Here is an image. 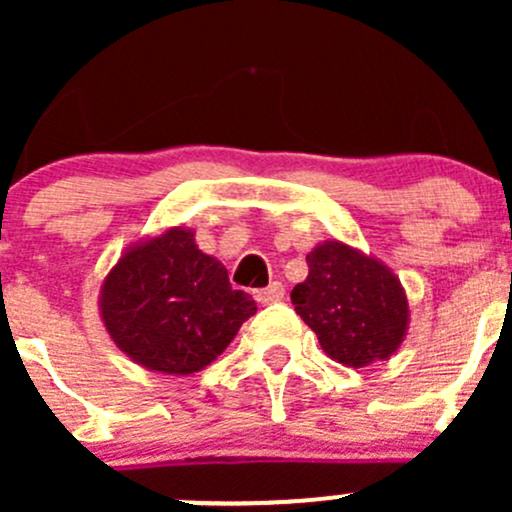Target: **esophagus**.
<instances>
[{"instance_id":"1","label":"esophagus","mask_w":512,"mask_h":512,"mask_svg":"<svg viewBox=\"0 0 512 512\" xmlns=\"http://www.w3.org/2000/svg\"><path fill=\"white\" fill-rule=\"evenodd\" d=\"M255 297H257V302H260V304H275V302H282V299H285V287H282V282H272L270 287L257 289Z\"/></svg>"}]
</instances>
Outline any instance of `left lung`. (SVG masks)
<instances>
[{"mask_svg":"<svg viewBox=\"0 0 512 512\" xmlns=\"http://www.w3.org/2000/svg\"><path fill=\"white\" fill-rule=\"evenodd\" d=\"M307 262L309 275L292 289V302L324 354L352 369L394 356L411 312L391 267L342 240L319 242Z\"/></svg>","mask_w":512,"mask_h":512,"instance_id":"1","label":"left lung"}]
</instances>
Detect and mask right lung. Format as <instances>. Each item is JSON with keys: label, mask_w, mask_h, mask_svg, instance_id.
<instances>
[{"label": "right lung", "mask_w": 512, "mask_h": 512, "mask_svg": "<svg viewBox=\"0 0 512 512\" xmlns=\"http://www.w3.org/2000/svg\"><path fill=\"white\" fill-rule=\"evenodd\" d=\"M98 312L111 342L138 366L188 376L213 364L257 312L185 225L133 242L103 277Z\"/></svg>", "instance_id": "add662e5"}]
</instances>
